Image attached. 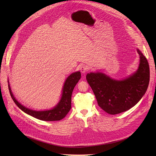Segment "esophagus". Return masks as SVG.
Segmentation results:
<instances>
[{
  "label": "esophagus",
  "instance_id": "obj_1",
  "mask_svg": "<svg viewBox=\"0 0 156 156\" xmlns=\"http://www.w3.org/2000/svg\"><path fill=\"white\" fill-rule=\"evenodd\" d=\"M80 71L81 72V73L84 74L88 70V66H85V65H82L80 67Z\"/></svg>",
  "mask_w": 156,
  "mask_h": 156
}]
</instances>
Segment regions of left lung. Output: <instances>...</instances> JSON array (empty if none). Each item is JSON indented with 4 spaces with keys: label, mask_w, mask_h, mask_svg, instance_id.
<instances>
[{
    "label": "left lung",
    "mask_w": 156,
    "mask_h": 156,
    "mask_svg": "<svg viewBox=\"0 0 156 156\" xmlns=\"http://www.w3.org/2000/svg\"><path fill=\"white\" fill-rule=\"evenodd\" d=\"M137 70L129 76L116 80L97 71L88 73L86 78L95 94L98 105L110 114H117L135 105L145 94L150 80L148 61L138 48Z\"/></svg>",
    "instance_id": "left-lung-1"
}]
</instances>
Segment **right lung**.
<instances>
[{"mask_svg": "<svg viewBox=\"0 0 156 156\" xmlns=\"http://www.w3.org/2000/svg\"><path fill=\"white\" fill-rule=\"evenodd\" d=\"M80 78V71H76L71 74L65 80L62 90L61 97L59 102L52 109L45 111L32 110L23 105L14 97L9 83L8 86H9V92L13 101L24 112L40 120L47 121H59L66 116L71 108V95L74 88Z\"/></svg>", "mask_w": 156, "mask_h": 156, "instance_id": "add662e5", "label": "right lung"}]
</instances>
